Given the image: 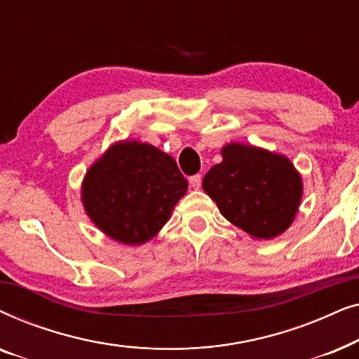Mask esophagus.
<instances>
[{
	"mask_svg": "<svg viewBox=\"0 0 359 359\" xmlns=\"http://www.w3.org/2000/svg\"><path fill=\"white\" fill-rule=\"evenodd\" d=\"M201 175H194V176H191L189 178V184H191V188L193 189H199L201 188Z\"/></svg>",
	"mask_w": 359,
	"mask_h": 359,
	"instance_id": "34e87169",
	"label": "esophagus"
}]
</instances>
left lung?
Segmentation results:
<instances>
[{"label":"left lung","mask_w":359,"mask_h":359,"mask_svg":"<svg viewBox=\"0 0 359 359\" xmlns=\"http://www.w3.org/2000/svg\"><path fill=\"white\" fill-rule=\"evenodd\" d=\"M222 161L203 180V189L220 214L255 240L286 232L301 205V173L287 156L255 145L230 142Z\"/></svg>","instance_id":"1"}]
</instances>
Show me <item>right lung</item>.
I'll return each instance as SVG.
<instances>
[{"label": "right lung", "mask_w": 359, "mask_h": 359, "mask_svg": "<svg viewBox=\"0 0 359 359\" xmlns=\"http://www.w3.org/2000/svg\"><path fill=\"white\" fill-rule=\"evenodd\" d=\"M188 181L165 151L140 140L114 142L81 183L91 222L122 245H144L168 222Z\"/></svg>", "instance_id": "1"}]
</instances>
